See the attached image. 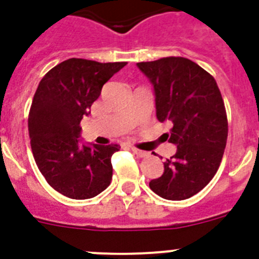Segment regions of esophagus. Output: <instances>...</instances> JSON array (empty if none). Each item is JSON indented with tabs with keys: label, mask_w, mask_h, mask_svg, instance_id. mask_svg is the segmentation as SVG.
I'll list each match as a JSON object with an SVG mask.
<instances>
[{
	"label": "esophagus",
	"mask_w": 259,
	"mask_h": 259,
	"mask_svg": "<svg viewBox=\"0 0 259 259\" xmlns=\"http://www.w3.org/2000/svg\"><path fill=\"white\" fill-rule=\"evenodd\" d=\"M131 150L134 152V154H136L137 157H140V158H144L148 155V152H145V150H140V149H137V148H131Z\"/></svg>",
	"instance_id": "esophagus-1"
}]
</instances>
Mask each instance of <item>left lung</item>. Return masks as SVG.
Segmentation results:
<instances>
[{
    "mask_svg": "<svg viewBox=\"0 0 259 259\" xmlns=\"http://www.w3.org/2000/svg\"><path fill=\"white\" fill-rule=\"evenodd\" d=\"M137 67L153 84L159 122L171 123L164 134L176 153L149 187L164 200H187L214 178L227 144L228 122L214 77L183 57L140 62Z\"/></svg>",
    "mask_w": 259,
    "mask_h": 259,
    "instance_id": "8db88e82",
    "label": "left lung"
}]
</instances>
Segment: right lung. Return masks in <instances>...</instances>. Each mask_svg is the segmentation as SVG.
<instances>
[{"label": "right lung", "mask_w": 259, "mask_h": 259, "mask_svg": "<svg viewBox=\"0 0 259 259\" xmlns=\"http://www.w3.org/2000/svg\"><path fill=\"white\" fill-rule=\"evenodd\" d=\"M125 65L70 58L47 72L36 89L28 115L32 153L48 184L66 197L92 198L110 185L111 155L120 146L81 144L80 122Z\"/></svg>", "instance_id": "obj_1"}]
</instances>
